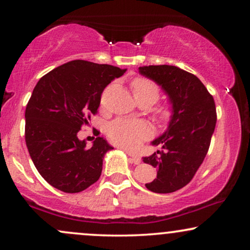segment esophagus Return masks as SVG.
<instances>
[{"label": "esophagus", "instance_id": "1", "mask_svg": "<svg viewBox=\"0 0 250 250\" xmlns=\"http://www.w3.org/2000/svg\"><path fill=\"white\" fill-rule=\"evenodd\" d=\"M128 156H129V160H131V162H132L133 164H135V165H138V164L141 163V159H140L139 157L131 156V155H129V153H128Z\"/></svg>", "mask_w": 250, "mask_h": 250}]
</instances>
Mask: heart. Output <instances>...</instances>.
I'll return each mask as SVG.
<instances>
[{
    "label": "heart",
    "instance_id": "obj_1",
    "mask_svg": "<svg viewBox=\"0 0 250 250\" xmlns=\"http://www.w3.org/2000/svg\"><path fill=\"white\" fill-rule=\"evenodd\" d=\"M132 88L135 98H146L152 104L159 98V87L148 78H135ZM107 134L115 145L128 150H136L143 140L149 138L151 129L146 123L141 121L115 119L108 125Z\"/></svg>",
    "mask_w": 250,
    "mask_h": 250
}]
</instances>
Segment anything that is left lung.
<instances>
[{"label":"left lung","instance_id":"left-lung-1","mask_svg":"<svg viewBox=\"0 0 250 250\" xmlns=\"http://www.w3.org/2000/svg\"><path fill=\"white\" fill-rule=\"evenodd\" d=\"M139 73L160 85L172 104L168 127L151 142L163 149L143 157V163L157 168L146 189L170 193L192 180L207 155L216 125L214 98L199 78L179 67L143 66Z\"/></svg>","mask_w":250,"mask_h":250}]
</instances>
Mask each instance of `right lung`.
<instances>
[{
	"label": "right lung",
	"mask_w": 250,
	"mask_h": 250,
	"mask_svg": "<svg viewBox=\"0 0 250 250\" xmlns=\"http://www.w3.org/2000/svg\"><path fill=\"white\" fill-rule=\"evenodd\" d=\"M126 69L85 60L54 68L37 82L25 112V140L44 180L67 193L97 182L105 152L114 149L98 136L91 148L77 133L98 112L101 94Z\"/></svg>",
	"instance_id": "right-lung-1"
}]
</instances>
